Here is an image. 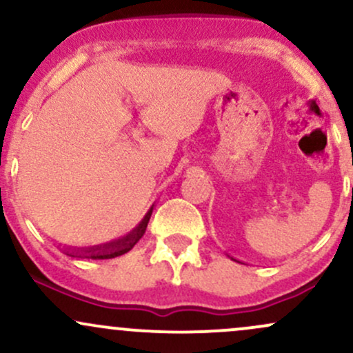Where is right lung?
Masks as SVG:
<instances>
[{
    "label": "right lung",
    "instance_id": "add662e5",
    "mask_svg": "<svg viewBox=\"0 0 353 353\" xmlns=\"http://www.w3.org/2000/svg\"><path fill=\"white\" fill-rule=\"evenodd\" d=\"M151 212L152 209L149 210L148 214H145V217L143 219V222H141L137 228L132 230L131 234H128V236L123 237V239H117V241L111 242V244H106L103 247H96V249H89V250H84V257H91V259H114L117 255H123L125 252H129V250L132 249L137 244V241H139L141 237L144 236L145 232V228H148V222H149V217H151ZM68 255H71V257H81L83 254L78 252L76 254H70L66 252Z\"/></svg>",
    "mask_w": 353,
    "mask_h": 353
}]
</instances>
